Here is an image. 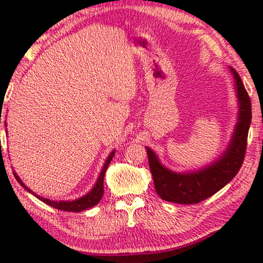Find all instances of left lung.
I'll return each mask as SVG.
<instances>
[{
  "label": "left lung",
  "instance_id": "8db88e82",
  "mask_svg": "<svg viewBox=\"0 0 263 263\" xmlns=\"http://www.w3.org/2000/svg\"><path fill=\"white\" fill-rule=\"evenodd\" d=\"M233 73L240 102L239 123L229 147L218 161L193 174H176L163 167L154 151L146 147L155 190L163 200L178 204H196L227 186L241 168L251 124V101L239 73L235 70H233Z\"/></svg>",
  "mask_w": 263,
  "mask_h": 263
}]
</instances>
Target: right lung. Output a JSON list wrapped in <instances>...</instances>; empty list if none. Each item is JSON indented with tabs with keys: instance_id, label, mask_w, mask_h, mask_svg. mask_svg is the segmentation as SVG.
Segmentation results:
<instances>
[{
	"instance_id": "right-lung-1",
	"label": "right lung",
	"mask_w": 263,
	"mask_h": 263,
	"mask_svg": "<svg viewBox=\"0 0 263 263\" xmlns=\"http://www.w3.org/2000/svg\"><path fill=\"white\" fill-rule=\"evenodd\" d=\"M113 155H114V151H112V153H110V155L108 156L107 161H106V163H104L103 168H102V171H101L100 177H98L97 183L95 184L93 188H92L91 192L86 194V196H83L82 198H79L76 200H71V202H55V200L45 199V198H43V197H40V196H36V198H39L40 200H42V202L46 203V204L52 206V208L59 209V211H64V212H81V211H85V209L92 208V206H95L98 202H100L102 196H103V192H104V190H103L104 174H106L107 167L109 166L110 160L113 159ZM13 175H14L15 180L20 182L21 186L24 187V190H27L29 193L34 194L32 191L29 190V188H28L27 186H24V183L20 180V177H18L17 174H14V172H13Z\"/></svg>"
}]
</instances>
